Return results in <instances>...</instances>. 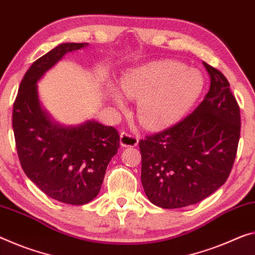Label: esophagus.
<instances>
[{
	"mask_svg": "<svg viewBox=\"0 0 255 255\" xmlns=\"http://www.w3.org/2000/svg\"><path fill=\"white\" fill-rule=\"evenodd\" d=\"M138 144V137L130 132L123 131L120 134V145L123 147H132Z\"/></svg>",
	"mask_w": 255,
	"mask_h": 255,
	"instance_id": "esophagus-1",
	"label": "esophagus"
}]
</instances>
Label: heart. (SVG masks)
I'll return each mask as SVG.
<instances>
[{
    "label": "heart",
    "instance_id": "obj_1",
    "mask_svg": "<svg viewBox=\"0 0 255 255\" xmlns=\"http://www.w3.org/2000/svg\"><path fill=\"white\" fill-rule=\"evenodd\" d=\"M127 98H139L137 117L142 125L157 129L178 120L199 99L204 78L199 70L173 60H161L128 71L120 82ZM112 101L120 108L126 100L115 88Z\"/></svg>",
    "mask_w": 255,
    "mask_h": 255
}]
</instances>
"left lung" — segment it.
Wrapping results in <instances>:
<instances>
[{
  "mask_svg": "<svg viewBox=\"0 0 255 255\" xmlns=\"http://www.w3.org/2000/svg\"><path fill=\"white\" fill-rule=\"evenodd\" d=\"M210 90L194 112L139 140L140 180L147 199L163 209L199 203L227 180L241 135V112L226 77L203 62Z\"/></svg>",
  "mask_w": 255,
  "mask_h": 255,
  "instance_id": "obj_1",
  "label": "left lung"
}]
</instances>
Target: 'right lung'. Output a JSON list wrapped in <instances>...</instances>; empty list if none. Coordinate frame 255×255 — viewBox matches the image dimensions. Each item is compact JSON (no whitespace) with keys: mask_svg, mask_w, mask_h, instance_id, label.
<instances>
[{"mask_svg":"<svg viewBox=\"0 0 255 255\" xmlns=\"http://www.w3.org/2000/svg\"><path fill=\"white\" fill-rule=\"evenodd\" d=\"M87 43H63L36 60L23 76L13 104L12 128L26 176L47 196L83 205L95 199L107 167L119 148V134L95 120L62 126L40 106L37 83L69 52Z\"/></svg>","mask_w":255,"mask_h":255,"instance_id":"obj_1","label":"right lung"}]
</instances>
